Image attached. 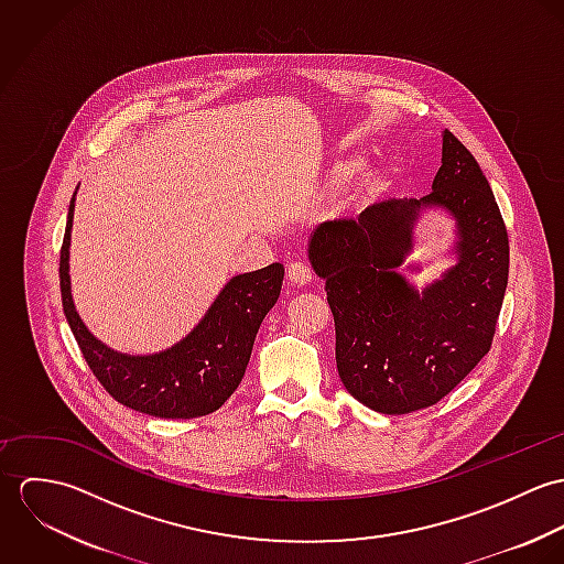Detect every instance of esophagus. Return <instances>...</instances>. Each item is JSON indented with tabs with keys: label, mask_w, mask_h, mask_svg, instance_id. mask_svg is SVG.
I'll return each mask as SVG.
<instances>
[{
	"label": "esophagus",
	"mask_w": 564,
	"mask_h": 564,
	"mask_svg": "<svg viewBox=\"0 0 564 564\" xmlns=\"http://www.w3.org/2000/svg\"><path fill=\"white\" fill-rule=\"evenodd\" d=\"M289 280L293 284H308L313 280V269L306 260H293L289 264Z\"/></svg>",
	"instance_id": "esophagus-1"
}]
</instances>
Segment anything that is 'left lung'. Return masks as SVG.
I'll use <instances>...</instances> for the list:
<instances>
[{
    "label": "left lung",
    "mask_w": 564,
    "mask_h": 564,
    "mask_svg": "<svg viewBox=\"0 0 564 564\" xmlns=\"http://www.w3.org/2000/svg\"><path fill=\"white\" fill-rule=\"evenodd\" d=\"M441 162L430 195L325 221L308 241L334 315L340 382L384 414L441 402L471 373L490 349L508 284V232L480 164L449 130ZM423 207L457 219L459 262L419 294L399 267Z\"/></svg>",
    "instance_id": "obj_1"
}]
</instances>
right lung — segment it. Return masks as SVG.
Here are the masks:
<instances>
[{"instance_id":"obj_1","label":"right lung","mask_w":564,"mask_h":564,"mask_svg":"<svg viewBox=\"0 0 564 564\" xmlns=\"http://www.w3.org/2000/svg\"><path fill=\"white\" fill-rule=\"evenodd\" d=\"M74 202L76 195L61 249V293L65 317L93 376L117 402L152 416L193 419L219 410L241 384L258 327L280 297L284 267L273 262L235 275L204 319L169 349L150 356L121 354L97 340L74 306L69 280Z\"/></svg>"}]
</instances>
